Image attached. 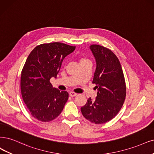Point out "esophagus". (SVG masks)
Listing matches in <instances>:
<instances>
[{
    "label": "esophagus",
    "instance_id": "1",
    "mask_svg": "<svg viewBox=\"0 0 154 154\" xmlns=\"http://www.w3.org/2000/svg\"><path fill=\"white\" fill-rule=\"evenodd\" d=\"M69 94H70V96H71V97H73V96H75L77 94L75 93H74V92H70Z\"/></svg>",
    "mask_w": 154,
    "mask_h": 154
}]
</instances>
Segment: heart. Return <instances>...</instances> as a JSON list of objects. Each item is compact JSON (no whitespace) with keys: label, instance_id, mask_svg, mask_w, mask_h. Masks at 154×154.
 Masks as SVG:
<instances>
[{"label":"heart","instance_id":"b5f03b06","mask_svg":"<svg viewBox=\"0 0 154 154\" xmlns=\"http://www.w3.org/2000/svg\"><path fill=\"white\" fill-rule=\"evenodd\" d=\"M83 60H87V59H86V58H81V61H83Z\"/></svg>","mask_w":154,"mask_h":154}]
</instances>
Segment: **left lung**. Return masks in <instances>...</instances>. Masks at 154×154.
Returning <instances> with one entry per match:
<instances>
[{
  "instance_id": "left-lung-1",
  "label": "left lung",
  "mask_w": 154,
  "mask_h": 154,
  "mask_svg": "<svg viewBox=\"0 0 154 154\" xmlns=\"http://www.w3.org/2000/svg\"><path fill=\"white\" fill-rule=\"evenodd\" d=\"M90 49L96 63L93 84L98 93L94 100L88 98L81 110L91 122L103 124L121 109L126 95V82L120 61L111 50L96 44L90 45Z\"/></svg>"
}]
</instances>
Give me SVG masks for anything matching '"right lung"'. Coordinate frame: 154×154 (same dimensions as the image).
I'll return each instance as SVG.
<instances>
[{
  "instance_id": "add662e5",
  "label": "right lung",
  "mask_w": 154,
  "mask_h": 154,
  "mask_svg": "<svg viewBox=\"0 0 154 154\" xmlns=\"http://www.w3.org/2000/svg\"><path fill=\"white\" fill-rule=\"evenodd\" d=\"M75 49L61 42L42 44L28 56L21 74V92L27 109L37 120L53 121L63 109L68 93L53 88L49 81L56 78L63 60Z\"/></svg>"
}]
</instances>
